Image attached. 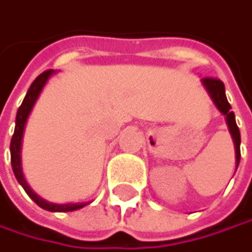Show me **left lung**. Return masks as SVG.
Returning a JSON list of instances; mask_svg holds the SVG:
<instances>
[{
    "label": "left lung",
    "instance_id": "8db88e82",
    "mask_svg": "<svg viewBox=\"0 0 252 252\" xmlns=\"http://www.w3.org/2000/svg\"><path fill=\"white\" fill-rule=\"evenodd\" d=\"M204 87L207 88L210 97L213 98L214 104L217 106V109L226 116V122L229 131L232 134L233 143H235V154H236V168L239 165V159H241V133L235 121V113L232 112V106L229 104L227 98H226V91H224V84L217 79V78H204L202 79Z\"/></svg>",
    "mask_w": 252,
    "mask_h": 252
}]
</instances>
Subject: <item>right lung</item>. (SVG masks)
I'll list each match as a JSON object with an SVG mask.
<instances>
[{"label":"right lung","mask_w":252,"mask_h":252,"mask_svg":"<svg viewBox=\"0 0 252 252\" xmlns=\"http://www.w3.org/2000/svg\"><path fill=\"white\" fill-rule=\"evenodd\" d=\"M56 73V70L50 69L42 72L41 75L36 76V79L31 84L19 110L16 115V127H14V134L11 137V143H10V154H11V167H13V173L17 179V182L22 185V188L25 189V192L29 195V198L41 208L47 210V211H53V213H67V211H75L79 210L82 207L87 205V202H78V204H53L48 202L42 198H39L26 183L23 171H22V140H23V133H25V127H26V121L29 118V113L35 104V101L38 100L44 85L47 84L48 78Z\"/></svg>","instance_id":"obj_1"}]
</instances>
